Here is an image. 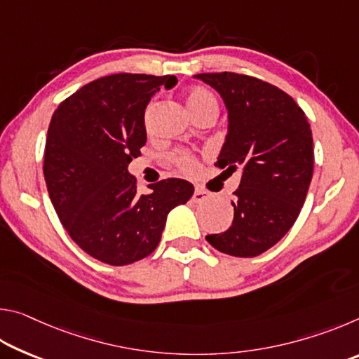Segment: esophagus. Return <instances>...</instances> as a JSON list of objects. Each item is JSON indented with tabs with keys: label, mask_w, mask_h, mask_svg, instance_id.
<instances>
[{
	"label": "esophagus",
	"mask_w": 359,
	"mask_h": 359,
	"mask_svg": "<svg viewBox=\"0 0 359 359\" xmlns=\"http://www.w3.org/2000/svg\"><path fill=\"white\" fill-rule=\"evenodd\" d=\"M209 198H210L209 191H205V190H203V188L196 187V190H194L191 199H193V203H204V201H208Z\"/></svg>",
	"instance_id": "34e87169"
}]
</instances>
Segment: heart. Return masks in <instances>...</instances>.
<instances>
[{"label":"heart","mask_w":359,"mask_h":359,"mask_svg":"<svg viewBox=\"0 0 359 359\" xmlns=\"http://www.w3.org/2000/svg\"><path fill=\"white\" fill-rule=\"evenodd\" d=\"M185 101H187V106H188V109H190L193 117H198V115L209 112V111L218 112V102L215 100V96L212 95L209 90H205L204 87H198V85L196 87H191L187 92ZM147 114H149V111H147ZM169 160H171L172 165L177 166L180 171L188 172V174H191L198 169L196 158H194V155L190 154L188 150L172 151V154L169 155Z\"/></svg>","instance_id":"obj_1"}]
</instances>
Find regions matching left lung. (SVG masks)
<instances>
[{"mask_svg": "<svg viewBox=\"0 0 359 359\" xmlns=\"http://www.w3.org/2000/svg\"><path fill=\"white\" fill-rule=\"evenodd\" d=\"M228 109V135L215 166L242 165L233 224L205 236L218 252L252 258L276 245L306 201L313 174L312 130L296 101L276 85L238 72H204Z\"/></svg>", "mask_w": 359, "mask_h": 359, "instance_id": "8db88e82", "label": "left lung"}]
</instances>
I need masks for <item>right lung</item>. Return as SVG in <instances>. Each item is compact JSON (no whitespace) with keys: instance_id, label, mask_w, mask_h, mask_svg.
Wrapping results in <instances>:
<instances>
[{"instance_id":"1","label":"right lung","mask_w":359,"mask_h":359,"mask_svg":"<svg viewBox=\"0 0 359 359\" xmlns=\"http://www.w3.org/2000/svg\"><path fill=\"white\" fill-rule=\"evenodd\" d=\"M174 76H106L60 102L48 125L44 179L50 201L71 239L111 266L136 263L155 250L166 217L193 196L194 187L166 179L139 193L128 172L147 141L144 112Z\"/></svg>"}]
</instances>
